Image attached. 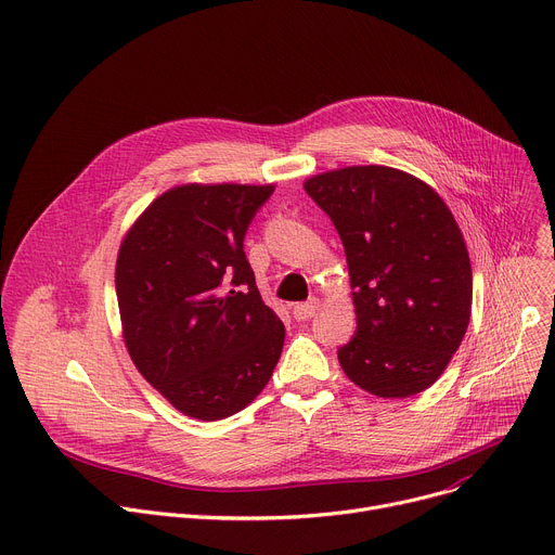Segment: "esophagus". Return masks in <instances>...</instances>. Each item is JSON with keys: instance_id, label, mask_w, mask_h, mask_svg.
Returning a JSON list of instances; mask_svg holds the SVG:
<instances>
[{"instance_id": "34e87169", "label": "esophagus", "mask_w": 555, "mask_h": 555, "mask_svg": "<svg viewBox=\"0 0 555 555\" xmlns=\"http://www.w3.org/2000/svg\"><path fill=\"white\" fill-rule=\"evenodd\" d=\"M317 310H319V298H312V300H306V304H296L292 308V314L296 321H308L317 314Z\"/></svg>"}]
</instances>
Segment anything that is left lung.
<instances>
[{
	"mask_svg": "<svg viewBox=\"0 0 555 555\" xmlns=\"http://www.w3.org/2000/svg\"><path fill=\"white\" fill-rule=\"evenodd\" d=\"M347 257L357 334L338 349L347 378L380 398L438 380L472 317V263L438 192L387 166H349L304 183Z\"/></svg>",
	"mask_w": 555,
	"mask_h": 555,
	"instance_id": "8db88e82",
	"label": "left lung"
}]
</instances>
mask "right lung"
Listing matches in <instances>:
<instances>
[{"label": "right lung", "instance_id": "add662e5", "mask_svg": "<svg viewBox=\"0 0 555 555\" xmlns=\"http://www.w3.org/2000/svg\"><path fill=\"white\" fill-rule=\"evenodd\" d=\"M274 185L185 183L126 232L115 287L128 354L181 414L228 418L268 385L285 340L243 238Z\"/></svg>", "mask_w": 555, "mask_h": 555}]
</instances>
